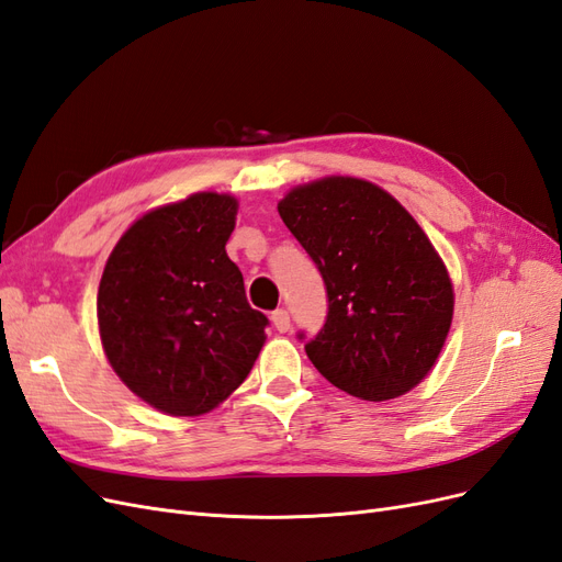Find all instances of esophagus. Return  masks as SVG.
Segmentation results:
<instances>
[{
  "mask_svg": "<svg viewBox=\"0 0 562 562\" xmlns=\"http://www.w3.org/2000/svg\"><path fill=\"white\" fill-rule=\"evenodd\" d=\"M271 323H274V328L279 333H288V330H291V314H288L285 310L271 312Z\"/></svg>",
  "mask_w": 562,
  "mask_h": 562,
  "instance_id": "34e87169",
  "label": "esophagus"
}]
</instances>
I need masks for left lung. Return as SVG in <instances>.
<instances>
[{
	"instance_id": "8db88e82",
	"label": "left lung",
	"mask_w": 562,
	"mask_h": 562,
	"mask_svg": "<svg viewBox=\"0 0 562 562\" xmlns=\"http://www.w3.org/2000/svg\"><path fill=\"white\" fill-rule=\"evenodd\" d=\"M279 215L326 283V323L304 345L314 368L363 401L417 386L446 345L454 295L415 217L382 187L339 176L295 187Z\"/></svg>"
}]
</instances>
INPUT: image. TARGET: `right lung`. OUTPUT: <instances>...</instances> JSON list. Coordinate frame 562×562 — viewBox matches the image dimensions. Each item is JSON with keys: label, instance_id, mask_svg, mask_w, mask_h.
I'll return each mask as SVG.
<instances>
[{"label": "right lung", "instance_id": "obj_1", "mask_svg": "<svg viewBox=\"0 0 562 562\" xmlns=\"http://www.w3.org/2000/svg\"><path fill=\"white\" fill-rule=\"evenodd\" d=\"M234 196L199 192L145 213L114 246L98 288V326L122 382L157 411L194 417L239 386L269 321L227 258Z\"/></svg>", "mask_w": 562, "mask_h": 562}]
</instances>
